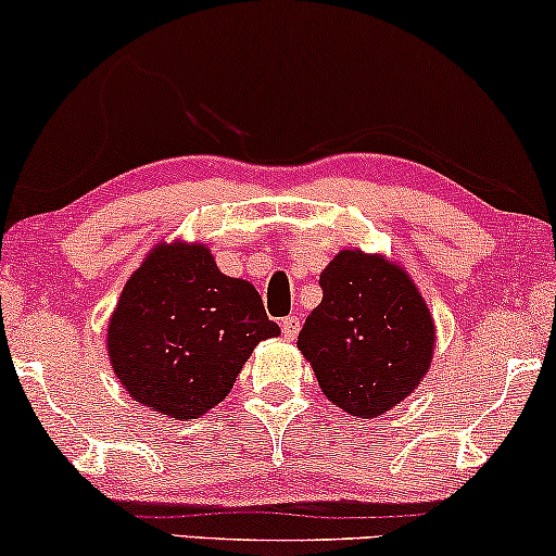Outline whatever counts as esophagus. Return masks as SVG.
I'll use <instances>...</instances> for the list:
<instances>
[{"instance_id": "esophagus-1", "label": "esophagus", "mask_w": 556, "mask_h": 556, "mask_svg": "<svg viewBox=\"0 0 556 556\" xmlns=\"http://www.w3.org/2000/svg\"><path fill=\"white\" fill-rule=\"evenodd\" d=\"M280 329H283V333H286L288 339L299 337V329H301L299 316H286V318H280Z\"/></svg>"}]
</instances>
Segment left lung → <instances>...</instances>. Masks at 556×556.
<instances>
[{
	"label": "left lung",
	"instance_id": "8db88e82",
	"mask_svg": "<svg viewBox=\"0 0 556 556\" xmlns=\"http://www.w3.org/2000/svg\"><path fill=\"white\" fill-rule=\"evenodd\" d=\"M324 299L299 349L333 405L377 417L400 405L430 367L435 326L407 273L384 257L344 250L318 278Z\"/></svg>",
	"mask_w": 556,
	"mask_h": 556
}]
</instances>
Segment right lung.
Instances as JSON below:
<instances>
[{"label":"right lung","mask_w":556,"mask_h":556,"mask_svg":"<svg viewBox=\"0 0 556 556\" xmlns=\"http://www.w3.org/2000/svg\"><path fill=\"white\" fill-rule=\"evenodd\" d=\"M280 329L248 280L227 278L204 245H162L121 293L109 356L136 402L177 420L207 413L263 339Z\"/></svg>","instance_id":"obj_1"}]
</instances>
